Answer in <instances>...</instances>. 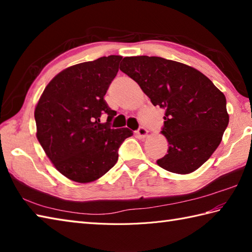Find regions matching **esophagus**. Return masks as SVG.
<instances>
[{"instance_id":"obj_1","label":"esophagus","mask_w":252,"mask_h":252,"mask_svg":"<svg viewBox=\"0 0 252 252\" xmlns=\"http://www.w3.org/2000/svg\"><path fill=\"white\" fill-rule=\"evenodd\" d=\"M136 133H137V135L140 138H145L147 136L148 131L144 126H140V127H138V130L136 131Z\"/></svg>"}]
</instances>
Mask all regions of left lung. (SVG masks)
Here are the masks:
<instances>
[{
  "label": "left lung",
  "instance_id": "left-lung-1",
  "mask_svg": "<svg viewBox=\"0 0 252 252\" xmlns=\"http://www.w3.org/2000/svg\"><path fill=\"white\" fill-rule=\"evenodd\" d=\"M120 70L137 82L154 106L165 109L161 133L169 149L157 160L159 167L179 174L201 167L228 125L224 94L197 69L162 57H125Z\"/></svg>",
  "mask_w": 252,
  "mask_h": 252
}]
</instances>
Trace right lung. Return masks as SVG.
<instances>
[{
	"label": "right lung",
	"mask_w": 252,
	"mask_h": 252,
	"mask_svg": "<svg viewBox=\"0 0 252 252\" xmlns=\"http://www.w3.org/2000/svg\"><path fill=\"white\" fill-rule=\"evenodd\" d=\"M110 55L68 67L46 85L34 110L36 137L55 168L69 180L89 183L114 167L127 127L111 129L117 115L104 96L119 70ZM107 116L101 124L100 117Z\"/></svg>",
	"instance_id": "right-lung-1"
}]
</instances>
